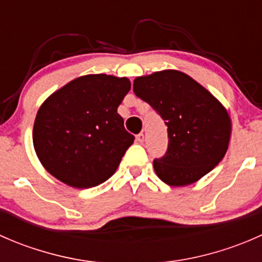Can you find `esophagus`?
I'll list each match as a JSON object with an SVG mask.
<instances>
[{"label": "esophagus", "mask_w": 262, "mask_h": 262, "mask_svg": "<svg viewBox=\"0 0 262 262\" xmlns=\"http://www.w3.org/2000/svg\"><path fill=\"white\" fill-rule=\"evenodd\" d=\"M137 142H139V143H143L144 142V134L143 133L137 134Z\"/></svg>", "instance_id": "34e87169"}]
</instances>
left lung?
Here are the masks:
<instances>
[{
  "instance_id": "1",
  "label": "left lung",
  "mask_w": 262,
  "mask_h": 262,
  "mask_svg": "<svg viewBox=\"0 0 262 262\" xmlns=\"http://www.w3.org/2000/svg\"><path fill=\"white\" fill-rule=\"evenodd\" d=\"M133 91L167 126V150L153 160L161 180L170 186H185L221 162L231 138V119L202 84L185 73L168 70L136 78Z\"/></svg>"
}]
</instances>
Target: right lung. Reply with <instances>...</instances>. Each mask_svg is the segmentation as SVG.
<instances>
[{
	"mask_svg": "<svg viewBox=\"0 0 262 262\" xmlns=\"http://www.w3.org/2000/svg\"><path fill=\"white\" fill-rule=\"evenodd\" d=\"M129 90L125 77L89 75L44 101L34 123L33 143L49 173L70 186L87 189L115 172L134 142L118 114Z\"/></svg>",
	"mask_w": 262,
	"mask_h": 262,
	"instance_id": "add662e5",
	"label": "right lung"
}]
</instances>
